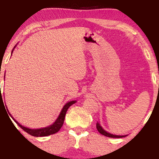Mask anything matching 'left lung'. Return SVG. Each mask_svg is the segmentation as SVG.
Wrapping results in <instances>:
<instances>
[{
  "mask_svg": "<svg viewBox=\"0 0 159 159\" xmlns=\"http://www.w3.org/2000/svg\"><path fill=\"white\" fill-rule=\"evenodd\" d=\"M96 128H97L98 131H99V133H101L102 134H103V135L106 136V137H109V138H123V137H125V135H115V134H110V133L107 132V131H105V130L102 128V126L99 125V123H97V125H96Z\"/></svg>",
  "mask_w": 159,
  "mask_h": 159,
  "instance_id": "1",
  "label": "left lung"
}]
</instances>
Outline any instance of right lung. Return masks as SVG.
<instances>
[{
	"instance_id": "right-lung-1",
	"label": "right lung",
	"mask_w": 159,
	"mask_h": 159,
	"mask_svg": "<svg viewBox=\"0 0 159 159\" xmlns=\"http://www.w3.org/2000/svg\"><path fill=\"white\" fill-rule=\"evenodd\" d=\"M0 98L1 99L2 98V96H1ZM2 102H3V100H2ZM75 102H76V101H71V102H68V103H67L66 105L64 106V108H62L61 111V113H60V115H59L58 118H57V119L55 121V122H54L53 125H51L48 126V127L43 128V129H28V128L22 126L21 125L19 124V123L17 122V121H16L14 118H12L14 119V121H15L17 125H18L19 127L21 128V129H23L25 132H27L28 134H30V135L35 136V137H44V136H48V135H51V134H55V133H57V131L61 129V128L62 127V125H63V124H64V121H65V115H66L67 111H68V108H69V107L70 106V105H72L73 104H75Z\"/></svg>"
}]
</instances>
